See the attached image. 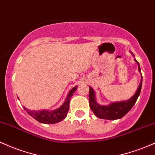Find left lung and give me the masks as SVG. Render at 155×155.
<instances>
[{"label": "left lung", "instance_id": "left-lung-1", "mask_svg": "<svg viewBox=\"0 0 155 155\" xmlns=\"http://www.w3.org/2000/svg\"><path fill=\"white\" fill-rule=\"evenodd\" d=\"M135 61L138 64V71L140 72V65L139 62L135 59ZM142 79L143 77L141 76V81L139 84L137 91L135 92V95L131 97L129 100L124 101H118V102H113L107 105H100L97 104L95 98V92L93 91V88L89 87V104L90 107L96 116L99 118L107 119V120H116V119L121 118L128 113L129 111L134 106L139 95L140 93L141 87H142Z\"/></svg>", "mask_w": 155, "mask_h": 155}]
</instances>
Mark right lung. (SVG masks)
<instances>
[{
  "mask_svg": "<svg viewBox=\"0 0 155 155\" xmlns=\"http://www.w3.org/2000/svg\"><path fill=\"white\" fill-rule=\"evenodd\" d=\"M77 89V87H74V88L69 91L68 94L67 98L63 103V104L55 110L48 111V110H42L35 111V110H28L23 107L24 110L27 112V113L29 114L31 117H33L37 121L42 124H56L58 122L62 121L67 116L68 112L69 110V103L71 97H72L75 91Z\"/></svg>",
  "mask_w": 155,
  "mask_h": 155,
  "instance_id": "right-lung-1",
  "label": "right lung"
}]
</instances>
